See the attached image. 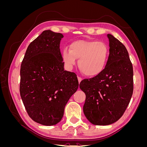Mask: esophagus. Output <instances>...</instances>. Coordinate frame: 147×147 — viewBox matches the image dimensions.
Listing matches in <instances>:
<instances>
[{
  "instance_id": "34e87169",
  "label": "esophagus",
  "mask_w": 147,
  "mask_h": 147,
  "mask_svg": "<svg viewBox=\"0 0 147 147\" xmlns=\"http://www.w3.org/2000/svg\"><path fill=\"white\" fill-rule=\"evenodd\" d=\"M78 82H79V83L81 82V81L82 80V78H81V77H78Z\"/></svg>"
}]
</instances>
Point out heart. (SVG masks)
<instances>
[{"label": "heart", "mask_w": 147, "mask_h": 147, "mask_svg": "<svg viewBox=\"0 0 147 147\" xmlns=\"http://www.w3.org/2000/svg\"><path fill=\"white\" fill-rule=\"evenodd\" d=\"M109 47L103 42L96 40H79L70 43L69 49L63 50V59L69 67L75 64L76 59L81 72L88 77H94L103 71L107 63Z\"/></svg>", "instance_id": "b5f03b06"}]
</instances>
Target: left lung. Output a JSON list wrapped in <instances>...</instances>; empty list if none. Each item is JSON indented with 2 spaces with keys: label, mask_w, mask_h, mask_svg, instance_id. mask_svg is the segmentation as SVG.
Returning <instances> with one entry per match:
<instances>
[{
  "label": "left lung",
  "mask_w": 147,
  "mask_h": 147,
  "mask_svg": "<svg viewBox=\"0 0 147 147\" xmlns=\"http://www.w3.org/2000/svg\"><path fill=\"white\" fill-rule=\"evenodd\" d=\"M110 52L104 70L84 79L80 88L85 93L83 113L95 125H109L121 118L133 93V67L123 44L107 34Z\"/></svg>",
  "instance_id": "1"
}]
</instances>
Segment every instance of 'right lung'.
<instances>
[{
    "label": "right lung",
    "instance_id": "obj_1",
    "mask_svg": "<svg viewBox=\"0 0 147 147\" xmlns=\"http://www.w3.org/2000/svg\"><path fill=\"white\" fill-rule=\"evenodd\" d=\"M63 37L44 30L29 44L21 65L23 104L30 118L45 126L61 121L66 104L78 88L77 75L64 69L59 48Z\"/></svg>",
    "mask_w": 147,
    "mask_h": 147
}]
</instances>
